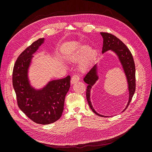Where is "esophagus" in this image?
Segmentation results:
<instances>
[{
  "label": "esophagus",
  "mask_w": 152,
  "mask_h": 152,
  "mask_svg": "<svg viewBox=\"0 0 152 152\" xmlns=\"http://www.w3.org/2000/svg\"><path fill=\"white\" fill-rule=\"evenodd\" d=\"M80 80V77L78 75H73L72 77V79H71V84H75L76 82H77L78 81H79Z\"/></svg>",
  "instance_id": "34e87169"
}]
</instances>
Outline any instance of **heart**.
<instances>
[{
	"label": "heart",
	"mask_w": 152,
	"mask_h": 152,
	"mask_svg": "<svg viewBox=\"0 0 152 152\" xmlns=\"http://www.w3.org/2000/svg\"><path fill=\"white\" fill-rule=\"evenodd\" d=\"M96 56L97 51L95 49H89L87 45H80L72 54V59L73 61H77L83 58L80 62V66L83 69L89 66L94 62Z\"/></svg>",
	"instance_id": "1"
}]
</instances>
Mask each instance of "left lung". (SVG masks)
I'll use <instances>...</instances> for the list:
<instances>
[{"label": "left lung", "instance_id": "obj_1", "mask_svg": "<svg viewBox=\"0 0 152 152\" xmlns=\"http://www.w3.org/2000/svg\"><path fill=\"white\" fill-rule=\"evenodd\" d=\"M100 34L102 35L103 39L102 53L107 52L109 50H111L114 53H115L121 63L127 78L129 96V101L126 107L123 110L124 112L128 107L136 90V69L134 59H133L132 55L129 49L117 37L111 34L106 33V32H101ZM98 80L97 64H96L93 67L90 69L84 78V81L88 84L86 89V98L92 111L99 116L107 117V116L102 115L95 111L90 99L91 89L92 86L96 83Z\"/></svg>", "mask_w": 152, "mask_h": 152}]
</instances>
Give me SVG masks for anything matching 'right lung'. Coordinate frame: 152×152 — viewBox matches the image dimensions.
<instances>
[{
	"label": "right lung",
	"mask_w": 152,
	"mask_h": 152,
	"mask_svg": "<svg viewBox=\"0 0 152 152\" xmlns=\"http://www.w3.org/2000/svg\"><path fill=\"white\" fill-rule=\"evenodd\" d=\"M44 42V38L38 39L18 56L13 68L12 85L21 111L34 122L46 125L57 121L61 116L65 96L70 89V76L50 81L40 89L30 85L28 68L33 54Z\"/></svg>",
	"instance_id": "add662e5"
}]
</instances>
